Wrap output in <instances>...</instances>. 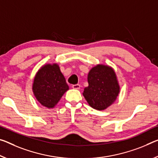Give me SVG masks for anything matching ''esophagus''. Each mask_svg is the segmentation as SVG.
<instances>
[{
    "mask_svg": "<svg viewBox=\"0 0 158 158\" xmlns=\"http://www.w3.org/2000/svg\"><path fill=\"white\" fill-rule=\"evenodd\" d=\"M72 88L74 89H77L78 90L80 89V85L79 84H74V85H72Z\"/></svg>",
    "mask_w": 158,
    "mask_h": 158,
    "instance_id": "esophagus-1",
    "label": "esophagus"
}]
</instances>
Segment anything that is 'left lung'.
<instances>
[{"instance_id": "1", "label": "left lung", "mask_w": 158, "mask_h": 158, "mask_svg": "<svg viewBox=\"0 0 158 158\" xmlns=\"http://www.w3.org/2000/svg\"><path fill=\"white\" fill-rule=\"evenodd\" d=\"M89 86L83 96L93 108L104 110L116 101L120 86L116 73L112 67L98 64L92 67L88 74Z\"/></svg>"}]
</instances>
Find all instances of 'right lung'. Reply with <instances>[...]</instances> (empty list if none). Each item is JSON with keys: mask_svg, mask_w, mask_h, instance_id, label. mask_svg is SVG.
<instances>
[{"mask_svg": "<svg viewBox=\"0 0 158 158\" xmlns=\"http://www.w3.org/2000/svg\"><path fill=\"white\" fill-rule=\"evenodd\" d=\"M69 90L65 78L57 63L44 64L35 75L32 91L41 106L53 108Z\"/></svg>", "mask_w": 158, "mask_h": 158, "instance_id": "1", "label": "right lung"}]
</instances>
